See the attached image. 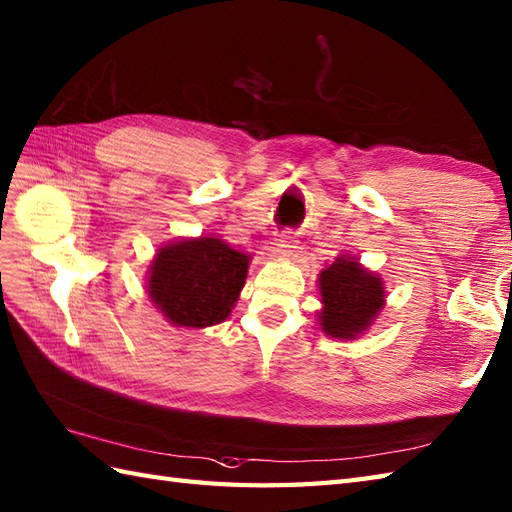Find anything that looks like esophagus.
Segmentation results:
<instances>
[{"instance_id":"obj_1","label":"esophagus","mask_w":512,"mask_h":512,"mask_svg":"<svg viewBox=\"0 0 512 512\" xmlns=\"http://www.w3.org/2000/svg\"><path fill=\"white\" fill-rule=\"evenodd\" d=\"M273 252H276V256H280V258H295V254H297L295 236H291V232H282L280 239L276 241V249H273Z\"/></svg>"}]
</instances>
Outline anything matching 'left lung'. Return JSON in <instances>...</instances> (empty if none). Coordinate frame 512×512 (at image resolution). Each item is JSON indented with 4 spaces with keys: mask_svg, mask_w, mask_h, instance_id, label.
Instances as JSON below:
<instances>
[{
    "mask_svg": "<svg viewBox=\"0 0 512 512\" xmlns=\"http://www.w3.org/2000/svg\"><path fill=\"white\" fill-rule=\"evenodd\" d=\"M321 308L317 323L332 339L352 341L365 334L386 306V286L376 271L352 254H339L319 271Z\"/></svg>",
    "mask_w": 512,
    "mask_h": 512,
    "instance_id": "1",
    "label": "left lung"
}]
</instances>
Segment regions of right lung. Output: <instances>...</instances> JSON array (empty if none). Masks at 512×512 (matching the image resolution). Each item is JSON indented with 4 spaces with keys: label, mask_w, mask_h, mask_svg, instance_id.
Masks as SVG:
<instances>
[{
    "label": "right lung",
    "mask_w": 512,
    "mask_h": 512,
    "mask_svg": "<svg viewBox=\"0 0 512 512\" xmlns=\"http://www.w3.org/2000/svg\"><path fill=\"white\" fill-rule=\"evenodd\" d=\"M249 263L252 256L219 236H186L156 249L147 267L145 293L171 326H217L236 306Z\"/></svg>",
    "instance_id": "add662e5"
}]
</instances>
